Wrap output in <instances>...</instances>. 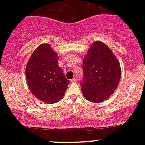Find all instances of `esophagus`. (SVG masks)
Segmentation results:
<instances>
[{
    "instance_id": "esophagus-1",
    "label": "esophagus",
    "mask_w": 145,
    "mask_h": 145,
    "mask_svg": "<svg viewBox=\"0 0 145 145\" xmlns=\"http://www.w3.org/2000/svg\"><path fill=\"white\" fill-rule=\"evenodd\" d=\"M76 80H77V78H72V79L71 80V82H76Z\"/></svg>"
}]
</instances>
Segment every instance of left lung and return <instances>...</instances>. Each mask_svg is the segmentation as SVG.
<instances>
[{
	"label": "left lung",
	"instance_id": "left-lung-1",
	"mask_svg": "<svg viewBox=\"0 0 145 145\" xmlns=\"http://www.w3.org/2000/svg\"><path fill=\"white\" fill-rule=\"evenodd\" d=\"M84 80L81 90L86 99L100 103L114 92L121 79V68L117 58L102 41L93 43L83 59Z\"/></svg>",
	"mask_w": 145,
	"mask_h": 145
}]
</instances>
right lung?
<instances>
[{
  "label": "right lung",
  "mask_w": 145,
  "mask_h": 145,
  "mask_svg": "<svg viewBox=\"0 0 145 145\" xmlns=\"http://www.w3.org/2000/svg\"><path fill=\"white\" fill-rule=\"evenodd\" d=\"M58 61L59 56L50 45L42 44L33 52L25 69L29 90L35 97L46 104H55L61 100L69 83Z\"/></svg>",
  "instance_id": "add662e5"
}]
</instances>
